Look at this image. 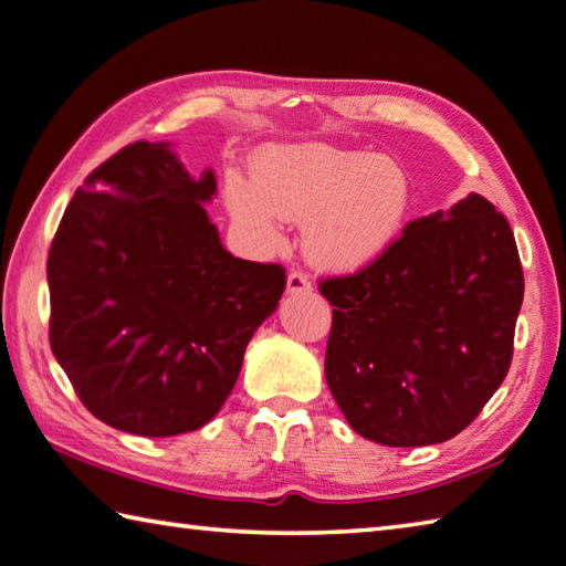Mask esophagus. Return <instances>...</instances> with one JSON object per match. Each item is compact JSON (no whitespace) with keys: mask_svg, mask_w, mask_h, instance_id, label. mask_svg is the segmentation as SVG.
Here are the masks:
<instances>
[{"mask_svg":"<svg viewBox=\"0 0 566 566\" xmlns=\"http://www.w3.org/2000/svg\"><path fill=\"white\" fill-rule=\"evenodd\" d=\"M286 292H290V294H306V292H312L310 274L294 270L290 276H286Z\"/></svg>","mask_w":566,"mask_h":566,"instance_id":"esophagus-1","label":"esophagus"}]
</instances>
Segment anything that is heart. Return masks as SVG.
I'll use <instances>...</instances> for the list:
<instances>
[{
	"instance_id": "b5f03b06",
	"label": "heart",
	"mask_w": 566,
	"mask_h": 566,
	"mask_svg": "<svg viewBox=\"0 0 566 566\" xmlns=\"http://www.w3.org/2000/svg\"><path fill=\"white\" fill-rule=\"evenodd\" d=\"M254 178L228 172L224 205L240 238L256 250L282 242L284 222L306 224L304 254L318 270L356 272L381 256L406 222V172L374 153L270 146Z\"/></svg>"
}]
</instances>
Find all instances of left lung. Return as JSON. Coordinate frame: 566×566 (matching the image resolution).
Segmentation results:
<instances>
[{
	"label": "left lung",
	"mask_w": 566,
	"mask_h": 566,
	"mask_svg": "<svg viewBox=\"0 0 566 566\" xmlns=\"http://www.w3.org/2000/svg\"><path fill=\"white\" fill-rule=\"evenodd\" d=\"M318 292L334 306L326 384L348 426L418 448L465 430L505 381L525 276L507 218L470 192Z\"/></svg>",
	"instance_id": "left-lung-1"
}]
</instances>
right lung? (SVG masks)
I'll use <instances>...</instances> for the list:
<instances>
[{
    "instance_id": "1",
    "label": "right lung",
    "mask_w": 566,
    "mask_h": 566,
    "mask_svg": "<svg viewBox=\"0 0 566 566\" xmlns=\"http://www.w3.org/2000/svg\"><path fill=\"white\" fill-rule=\"evenodd\" d=\"M214 188L168 143H130L74 192L51 242V352L81 403L123 433L212 420L286 286L284 266L222 248L202 208Z\"/></svg>"
}]
</instances>
